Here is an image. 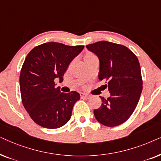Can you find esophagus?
Here are the masks:
<instances>
[{
	"instance_id": "34e87169",
	"label": "esophagus",
	"mask_w": 161,
	"mask_h": 161,
	"mask_svg": "<svg viewBox=\"0 0 161 161\" xmlns=\"http://www.w3.org/2000/svg\"><path fill=\"white\" fill-rule=\"evenodd\" d=\"M80 96H81V98L89 99L90 97V95H89V94H85V93H81Z\"/></svg>"
}]
</instances>
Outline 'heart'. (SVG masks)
<instances>
[{"label": "heart", "instance_id": "obj_1", "mask_svg": "<svg viewBox=\"0 0 161 161\" xmlns=\"http://www.w3.org/2000/svg\"><path fill=\"white\" fill-rule=\"evenodd\" d=\"M92 56H94L93 55H92V54H91V53H88V54L86 55V56H85V58H90V57H92Z\"/></svg>", "mask_w": 161, "mask_h": 161}]
</instances>
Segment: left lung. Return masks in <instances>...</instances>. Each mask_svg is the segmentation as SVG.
<instances>
[{
  "label": "left lung",
  "mask_w": 161,
  "mask_h": 161,
  "mask_svg": "<svg viewBox=\"0 0 161 161\" xmlns=\"http://www.w3.org/2000/svg\"><path fill=\"white\" fill-rule=\"evenodd\" d=\"M98 57V78L106 80L110 97L100 96L102 105L94 111L96 119L103 125L115 127L128 119L137 106L142 92L138 59L124 45L101 41L86 45Z\"/></svg>",
  "instance_id": "obj_1"
}]
</instances>
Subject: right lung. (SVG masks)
<instances>
[{
    "label": "right lung",
    "instance_id": "1",
    "mask_svg": "<svg viewBox=\"0 0 161 161\" xmlns=\"http://www.w3.org/2000/svg\"><path fill=\"white\" fill-rule=\"evenodd\" d=\"M83 48L47 42L33 48L26 56L19 75L22 102L37 125L56 129L70 119L80 94L75 91L61 92L55 82L56 79L62 82L68 66Z\"/></svg>",
    "mask_w": 161,
    "mask_h": 161
}]
</instances>
